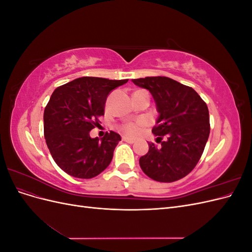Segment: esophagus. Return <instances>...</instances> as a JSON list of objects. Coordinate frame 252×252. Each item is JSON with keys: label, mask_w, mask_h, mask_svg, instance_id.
<instances>
[{"label": "esophagus", "mask_w": 252, "mask_h": 252, "mask_svg": "<svg viewBox=\"0 0 252 252\" xmlns=\"http://www.w3.org/2000/svg\"><path fill=\"white\" fill-rule=\"evenodd\" d=\"M123 141L126 142V143H129V144H133L135 142V140L130 139V138H127V136H123Z\"/></svg>", "instance_id": "esophagus-1"}]
</instances>
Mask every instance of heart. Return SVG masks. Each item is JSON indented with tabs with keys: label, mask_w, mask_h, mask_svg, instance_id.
<instances>
[{
	"label": "heart",
	"mask_w": 252,
	"mask_h": 252,
	"mask_svg": "<svg viewBox=\"0 0 252 252\" xmlns=\"http://www.w3.org/2000/svg\"><path fill=\"white\" fill-rule=\"evenodd\" d=\"M147 126V122L141 120L138 122H126L119 126V130L127 135L136 136L141 133L143 129Z\"/></svg>",
	"instance_id": "obj_1"
}]
</instances>
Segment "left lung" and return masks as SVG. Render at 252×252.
I'll list each match as a JSON object with an SVG mask.
<instances>
[{
    "label": "left lung",
    "instance_id": "left-lung-1",
    "mask_svg": "<svg viewBox=\"0 0 252 252\" xmlns=\"http://www.w3.org/2000/svg\"><path fill=\"white\" fill-rule=\"evenodd\" d=\"M132 82L150 91L159 113L152 133L158 136L161 146L148 143V152L140 158L142 170L157 182L183 179L193 170L207 143V105L194 89L170 78L147 77Z\"/></svg>",
    "mask_w": 252,
    "mask_h": 252
}]
</instances>
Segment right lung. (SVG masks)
Here are the masks:
<instances>
[{
    "label": "right lung",
    "mask_w": 252,
    "mask_h": 252,
    "mask_svg": "<svg viewBox=\"0 0 252 252\" xmlns=\"http://www.w3.org/2000/svg\"><path fill=\"white\" fill-rule=\"evenodd\" d=\"M127 82L83 77L53 91L44 110V136L52 158L67 174L93 179L110 164L120 134L106 132L98 140L89 132L104 116L110 91Z\"/></svg>",
    "instance_id": "right-lung-1"
}]
</instances>
